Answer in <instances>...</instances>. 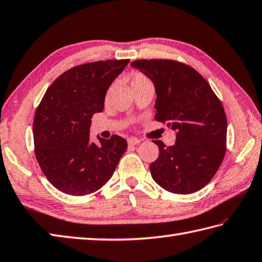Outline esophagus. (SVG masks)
<instances>
[{
  "mask_svg": "<svg viewBox=\"0 0 262 262\" xmlns=\"http://www.w3.org/2000/svg\"><path fill=\"white\" fill-rule=\"evenodd\" d=\"M141 143V141L138 140V138H135V137H132V138H129V140H128V146H135V145H137V144H140Z\"/></svg>",
  "mask_w": 262,
  "mask_h": 262,
  "instance_id": "obj_1",
  "label": "esophagus"
}]
</instances>
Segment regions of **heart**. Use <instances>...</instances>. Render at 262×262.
Segmentation results:
<instances>
[{"instance_id": "b5f03b06", "label": "heart", "mask_w": 262, "mask_h": 262, "mask_svg": "<svg viewBox=\"0 0 262 262\" xmlns=\"http://www.w3.org/2000/svg\"><path fill=\"white\" fill-rule=\"evenodd\" d=\"M147 84H151V81L144 74L138 73L137 71V73H134L132 75V78H130L132 90H134L136 87H140L143 85H147Z\"/></svg>"}]
</instances>
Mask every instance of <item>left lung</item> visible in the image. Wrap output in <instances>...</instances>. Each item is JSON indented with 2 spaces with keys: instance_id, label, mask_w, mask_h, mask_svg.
Listing matches in <instances>:
<instances>
[{
  "instance_id": "8db88e82",
  "label": "left lung",
  "mask_w": 262,
  "mask_h": 262,
  "mask_svg": "<svg viewBox=\"0 0 262 262\" xmlns=\"http://www.w3.org/2000/svg\"><path fill=\"white\" fill-rule=\"evenodd\" d=\"M155 84L156 116L176 130L166 146L153 141L159 157L150 165L156 183L166 191L191 194L216 175L226 152L227 119L222 102L195 69L173 60H136L130 63Z\"/></svg>"
}]
</instances>
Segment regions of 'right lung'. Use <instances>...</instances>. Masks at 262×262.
Here are the masks:
<instances>
[{
  "instance_id": "right-lung-1",
  "label": "right lung",
  "mask_w": 262,
  "mask_h": 262,
  "mask_svg": "<svg viewBox=\"0 0 262 262\" xmlns=\"http://www.w3.org/2000/svg\"><path fill=\"white\" fill-rule=\"evenodd\" d=\"M129 60H106L76 66L60 75L35 112V156L52 185L69 195L100 189L114 175L127 148L112 135L90 140L92 117L103 111L106 91Z\"/></svg>"
}]
</instances>
